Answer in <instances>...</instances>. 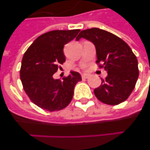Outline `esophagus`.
<instances>
[{
  "label": "esophagus",
  "instance_id": "obj_1",
  "mask_svg": "<svg viewBox=\"0 0 150 150\" xmlns=\"http://www.w3.org/2000/svg\"><path fill=\"white\" fill-rule=\"evenodd\" d=\"M88 77H89V74H84L82 75V78H83V79H87V78H88Z\"/></svg>",
  "mask_w": 150,
  "mask_h": 150
}]
</instances>
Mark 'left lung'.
Segmentation results:
<instances>
[{
  "instance_id": "left-lung-1",
  "label": "left lung",
  "mask_w": 150,
  "mask_h": 150,
  "mask_svg": "<svg viewBox=\"0 0 150 150\" xmlns=\"http://www.w3.org/2000/svg\"><path fill=\"white\" fill-rule=\"evenodd\" d=\"M85 38L96 49L97 64L107 71L101 85L94 92L100 101L117 105L128 98L134 90L139 76L137 57L121 38L97 28L82 30L76 40Z\"/></svg>"
}]
</instances>
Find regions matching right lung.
<instances>
[{"instance_id":"1","label":"right lung","mask_w":150,"mask_h":150,"mask_svg":"<svg viewBox=\"0 0 150 150\" xmlns=\"http://www.w3.org/2000/svg\"><path fill=\"white\" fill-rule=\"evenodd\" d=\"M79 29L55 30L38 37L29 46L22 60L20 79L30 100L47 111L67 107L74 95L75 85L81 81L80 74L71 71L63 80L53 74L65 62L64 46L76 38Z\"/></svg>"}]
</instances>
